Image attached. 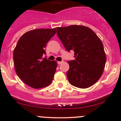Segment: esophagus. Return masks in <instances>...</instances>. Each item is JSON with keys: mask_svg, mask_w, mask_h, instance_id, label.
Segmentation results:
<instances>
[{"mask_svg": "<svg viewBox=\"0 0 121 121\" xmlns=\"http://www.w3.org/2000/svg\"><path fill=\"white\" fill-rule=\"evenodd\" d=\"M63 63V61H57V63H58V64H61V63Z\"/></svg>", "mask_w": 121, "mask_h": 121, "instance_id": "esophagus-1", "label": "esophagus"}]
</instances>
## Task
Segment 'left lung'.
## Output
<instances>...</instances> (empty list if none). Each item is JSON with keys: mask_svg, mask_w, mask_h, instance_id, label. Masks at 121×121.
Wrapping results in <instances>:
<instances>
[{"mask_svg": "<svg viewBox=\"0 0 121 121\" xmlns=\"http://www.w3.org/2000/svg\"><path fill=\"white\" fill-rule=\"evenodd\" d=\"M57 34L68 52L74 51L75 60L68 61L67 77L72 85L80 88L98 81L106 63L103 44L90 28L81 25L57 27Z\"/></svg>", "mask_w": 121, "mask_h": 121, "instance_id": "obj_1", "label": "left lung"}]
</instances>
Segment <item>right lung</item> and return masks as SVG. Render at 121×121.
<instances>
[{
	"instance_id": "right-lung-1",
	"label": "right lung",
	"mask_w": 121,
	"mask_h": 121,
	"mask_svg": "<svg viewBox=\"0 0 121 121\" xmlns=\"http://www.w3.org/2000/svg\"><path fill=\"white\" fill-rule=\"evenodd\" d=\"M56 29H39L25 33L19 39L13 52L17 75L33 88L47 86L52 83L57 68L56 61H50L44 49L55 35Z\"/></svg>"
}]
</instances>
